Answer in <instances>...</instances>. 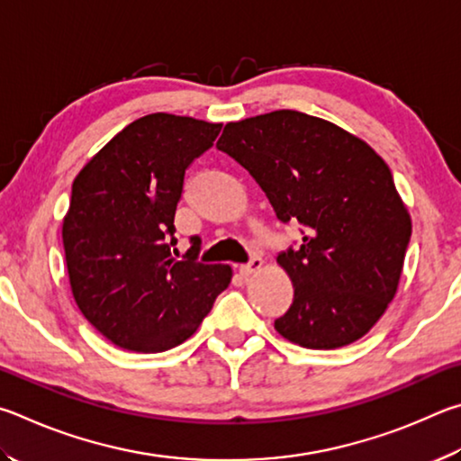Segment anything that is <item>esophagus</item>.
Listing matches in <instances>:
<instances>
[{
  "label": "esophagus",
  "instance_id": "1",
  "mask_svg": "<svg viewBox=\"0 0 461 461\" xmlns=\"http://www.w3.org/2000/svg\"><path fill=\"white\" fill-rule=\"evenodd\" d=\"M261 267H263V259H261V257H253V259L249 261L247 265H240L239 271H240V276L249 277V276H253V273L259 271Z\"/></svg>",
  "mask_w": 461,
  "mask_h": 461
}]
</instances>
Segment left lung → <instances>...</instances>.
Returning a JSON list of instances; mask_svg holds the SVG:
<instances>
[{
  "label": "left lung",
  "instance_id": "left-lung-1",
  "mask_svg": "<svg viewBox=\"0 0 461 461\" xmlns=\"http://www.w3.org/2000/svg\"><path fill=\"white\" fill-rule=\"evenodd\" d=\"M216 148L303 235L300 247L277 255L294 284L277 332L312 350L357 342L397 294L411 239L384 159L330 121L289 109L226 123Z\"/></svg>",
  "mask_w": 461,
  "mask_h": 461
}]
</instances>
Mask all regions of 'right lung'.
Listing matches in <instances>:
<instances>
[{
	"mask_svg": "<svg viewBox=\"0 0 461 461\" xmlns=\"http://www.w3.org/2000/svg\"><path fill=\"white\" fill-rule=\"evenodd\" d=\"M221 127L151 113L113 137L72 182L62 222L72 295L119 348L151 354L188 340L230 284L229 265L198 261V237L182 261L169 251L185 169Z\"/></svg>",
	"mask_w": 461,
	"mask_h": 461,
	"instance_id": "right-lung-1",
	"label": "right lung"
}]
</instances>
